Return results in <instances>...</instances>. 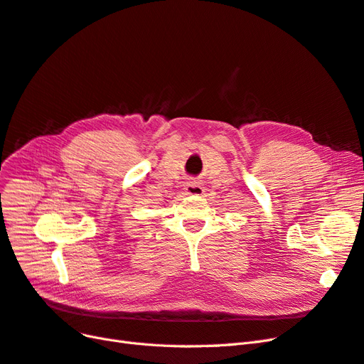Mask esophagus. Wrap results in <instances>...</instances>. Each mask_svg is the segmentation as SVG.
<instances>
[{
    "label": "esophagus",
    "instance_id": "34e87169",
    "mask_svg": "<svg viewBox=\"0 0 364 364\" xmlns=\"http://www.w3.org/2000/svg\"><path fill=\"white\" fill-rule=\"evenodd\" d=\"M185 193L188 196H203L205 188L196 181H190V182H186V185H185Z\"/></svg>",
    "mask_w": 364,
    "mask_h": 364
}]
</instances>
